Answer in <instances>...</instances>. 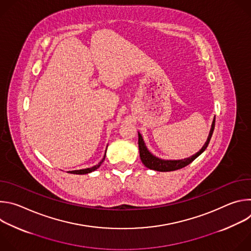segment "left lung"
Returning a JSON list of instances; mask_svg holds the SVG:
<instances>
[{"instance_id": "left-lung-1", "label": "left lung", "mask_w": 251, "mask_h": 251, "mask_svg": "<svg viewBox=\"0 0 251 251\" xmlns=\"http://www.w3.org/2000/svg\"><path fill=\"white\" fill-rule=\"evenodd\" d=\"M214 124H216V117L213 118L212 123H211V127L207 136V139L205 141V143L203 144V146L201 147V149L200 151H198L195 155L189 157V158H185V159H181V160H165V159H161L155 155H153L147 148L144 139H143L142 135L140 134V132H138V144H139V152H140V158L142 163L144 164L145 167H147L150 170H155V171H159V172H171V171H176L178 169H182L186 166H188L189 164H191L194 160H196L201 153H203V151L206 149L208 143L211 139L212 133H213V129H214Z\"/></svg>"}]
</instances>
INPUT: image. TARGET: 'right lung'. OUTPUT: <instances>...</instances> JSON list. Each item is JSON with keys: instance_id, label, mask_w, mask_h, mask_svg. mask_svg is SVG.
I'll return each instance as SVG.
<instances>
[{"instance_id": "add662e5", "label": "right lung", "mask_w": 251, "mask_h": 251, "mask_svg": "<svg viewBox=\"0 0 251 251\" xmlns=\"http://www.w3.org/2000/svg\"><path fill=\"white\" fill-rule=\"evenodd\" d=\"M107 150V149H106ZM105 156H106V151H105V154H104V157L102 158V160L97 164V165H95V166H93V167H91V168H87V169H82V170H75V171H69L68 173H70V174H76V175H85V174H89V173H91V172H93V171H95V170H97L100 166H101V164L104 162V160H105Z\"/></svg>"}]
</instances>
